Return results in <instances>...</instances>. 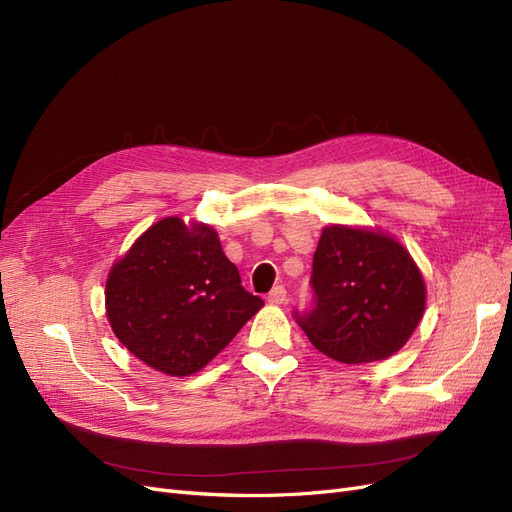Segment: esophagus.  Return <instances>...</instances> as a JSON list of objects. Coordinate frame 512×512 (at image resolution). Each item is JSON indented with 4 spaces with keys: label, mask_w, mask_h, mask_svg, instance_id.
Wrapping results in <instances>:
<instances>
[{
    "label": "esophagus",
    "mask_w": 512,
    "mask_h": 512,
    "mask_svg": "<svg viewBox=\"0 0 512 512\" xmlns=\"http://www.w3.org/2000/svg\"><path fill=\"white\" fill-rule=\"evenodd\" d=\"M269 303H273V305H284L286 301H288V292H286V288L284 286H275L271 292H269Z\"/></svg>",
    "instance_id": "34e87169"
}]
</instances>
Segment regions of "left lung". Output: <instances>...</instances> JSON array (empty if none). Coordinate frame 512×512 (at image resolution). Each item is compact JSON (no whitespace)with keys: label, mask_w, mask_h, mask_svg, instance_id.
Instances as JSON below:
<instances>
[{"label":"left lung","mask_w":512,"mask_h":512,"mask_svg":"<svg viewBox=\"0 0 512 512\" xmlns=\"http://www.w3.org/2000/svg\"><path fill=\"white\" fill-rule=\"evenodd\" d=\"M314 303L294 320L339 363L382 361L404 346L425 312V282L408 250L382 232L322 230L312 280Z\"/></svg>","instance_id":"8db88e82"}]
</instances>
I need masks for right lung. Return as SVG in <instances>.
<instances>
[{
    "mask_svg": "<svg viewBox=\"0 0 512 512\" xmlns=\"http://www.w3.org/2000/svg\"><path fill=\"white\" fill-rule=\"evenodd\" d=\"M104 294L119 342L168 376L203 369L265 305L241 286L218 232L179 218L136 239L108 273Z\"/></svg>",
    "mask_w": 512,
    "mask_h": 512,
    "instance_id": "right-lung-1",
    "label": "right lung"
}]
</instances>
